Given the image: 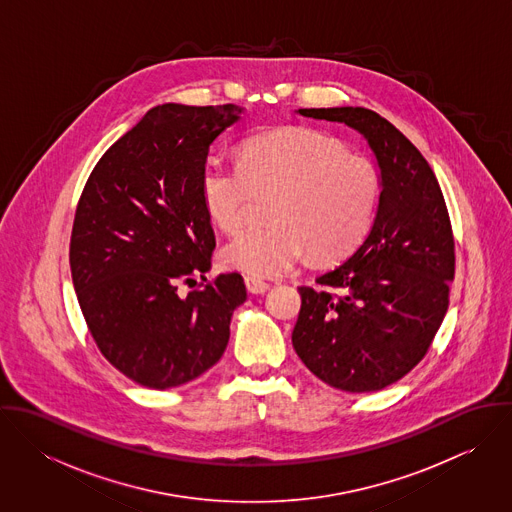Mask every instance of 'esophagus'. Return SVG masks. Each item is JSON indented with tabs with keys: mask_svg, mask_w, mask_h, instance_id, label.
Here are the masks:
<instances>
[{
	"mask_svg": "<svg viewBox=\"0 0 512 512\" xmlns=\"http://www.w3.org/2000/svg\"><path fill=\"white\" fill-rule=\"evenodd\" d=\"M244 284H246V290L250 293H266L270 290V286L266 284V282H262V280H258V278H252V276H246L244 278Z\"/></svg>",
	"mask_w": 512,
	"mask_h": 512,
	"instance_id": "1",
	"label": "esophagus"
}]
</instances>
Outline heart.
<instances>
[{
	"label": "heart",
	"instance_id": "1",
	"mask_svg": "<svg viewBox=\"0 0 512 512\" xmlns=\"http://www.w3.org/2000/svg\"><path fill=\"white\" fill-rule=\"evenodd\" d=\"M276 193L272 226L250 230L222 250V262L254 278L290 274L311 252L317 262L351 254L366 236L380 195L376 165L325 134L290 128L248 140L240 163L209 157L201 195L226 234H240L254 195Z\"/></svg>",
	"mask_w": 512,
	"mask_h": 512
}]
</instances>
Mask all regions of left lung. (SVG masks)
Returning <instances> with one entry per match:
<instances>
[{"instance_id":"left-lung-1","label":"left lung","mask_w":512,"mask_h":512,"mask_svg":"<svg viewBox=\"0 0 512 512\" xmlns=\"http://www.w3.org/2000/svg\"><path fill=\"white\" fill-rule=\"evenodd\" d=\"M299 114L361 132L376 155L382 193L359 248L315 288H297L293 349L333 388L382 390L426 357L449 305L455 240L445 199L418 147L376 112L345 106Z\"/></svg>"}]
</instances>
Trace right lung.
<instances>
[{
	"instance_id": "right-lung-1",
	"label": "right lung",
	"mask_w": 512,
	"mask_h": 512,
	"mask_svg": "<svg viewBox=\"0 0 512 512\" xmlns=\"http://www.w3.org/2000/svg\"><path fill=\"white\" fill-rule=\"evenodd\" d=\"M242 110L151 108L98 159L78 199L69 262L86 327L102 357L147 388L215 365L246 299L240 274L205 278L217 240L201 195L209 147ZM181 283L196 288L181 296Z\"/></svg>"
}]
</instances>
